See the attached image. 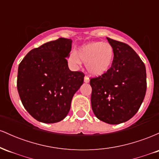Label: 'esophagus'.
<instances>
[{
	"mask_svg": "<svg viewBox=\"0 0 159 159\" xmlns=\"http://www.w3.org/2000/svg\"><path fill=\"white\" fill-rule=\"evenodd\" d=\"M84 82L85 83H89L90 82V78L87 77V76H85L84 77Z\"/></svg>",
	"mask_w": 159,
	"mask_h": 159,
	"instance_id": "34e87169",
	"label": "esophagus"
}]
</instances>
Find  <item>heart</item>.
<instances>
[{
	"instance_id": "b5f03b06",
	"label": "heart",
	"mask_w": 159,
	"mask_h": 159,
	"mask_svg": "<svg viewBox=\"0 0 159 159\" xmlns=\"http://www.w3.org/2000/svg\"><path fill=\"white\" fill-rule=\"evenodd\" d=\"M114 58V51L111 45L102 42H92L80 47L77 53L71 52L68 59L75 66L84 62L89 73L99 76L109 70Z\"/></svg>"
}]
</instances>
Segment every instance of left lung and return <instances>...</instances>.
<instances>
[{"label": "left lung", "mask_w": 159, "mask_h": 159, "mask_svg": "<svg viewBox=\"0 0 159 159\" xmlns=\"http://www.w3.org/2000/svg\"><path fill=\"white\" fill-rule=\"evenodd\" d=\"M114 51L112 66L105 74L90 79L91 106L98 120L120 124L139 110L147 91L146 67L129 45L107 37Z\"/></svg>", "instance_id": "left-lung-1"}]
</instances>
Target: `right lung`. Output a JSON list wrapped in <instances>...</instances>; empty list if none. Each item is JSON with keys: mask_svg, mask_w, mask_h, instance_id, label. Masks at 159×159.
<instances>
[{"mask_svg": "<svg viewBox=\"0 0 159 159\" xmlns=\"http://www.w3.org/2000/svg\"><path fill=\"white\" fill-rule=\"evenodd\" d=\"M72 39L59 38L32 49L19 66L17 89L22 105L34 119L61 121L84 82V74L69 70Z\"/></svg>", "mask_w": 159, "mask_h": 159, "instance_id": "add662e5", "label": "right lung"}]
</instances>
